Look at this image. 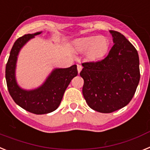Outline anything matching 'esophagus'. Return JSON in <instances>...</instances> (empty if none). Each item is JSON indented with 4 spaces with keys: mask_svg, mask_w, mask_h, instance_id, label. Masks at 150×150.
<instances>
[{
    "mask_svg": "<svg viewBox=\"0 0 150 150\" xmlns=\"http://www.w3.org/2000/svg\"><path fill=\"white\" fill-rule=\"evenodd\" d=\"M77 69H78V71H79V73L81 71L82 69V66L81 65H77Z\"/></svg>",
    "mask_w": 150,
    "mask_h": 150,
    "instance_id": "esophagus-1",
    "label": "esophagus"
}]
</instances>
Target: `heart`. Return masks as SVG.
I'll return each instance as SVG.
<instances>
[{
	"instance_id": "heart-1",
	"label": "heart",
	"mask_w": 150,
	"mask_h": 150,
	"mask_svg": "<svg viewBox=\"0 0 150 150\" xmlns=\"http://www.w3.org/2000/svg\"><path fill=\"white\" fill-rule=\"evenodd\" d=\"M109 41L104 36H90L81 38L75 43V48L79 52L88 51V57L91 59H98L108 51Z\"/></svg>"
}]
</instances>
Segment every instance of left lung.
<instances>
[{
    "mask_svg": "<svg viewBox=\"0 0 150 150\" xmlns=\"http://www.w3.org/2000/svg\"><path fill=\"white\" fill-rule=\"evenodd\" d=\"M114 45L107 57L97 62H83L82 93L92 109L110 113L123 108L133 98L140 81L139 56L120 32L110 30Z\"/></svg>",
    "mask_w": 150,
    "mask_h": 150,
    "instance_id": "1",
    "label": "left lung"
}]
</instances>
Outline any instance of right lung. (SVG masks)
<instances>
[{"instance_id": "right-lung-1", "label": "right lung", "mask_w": 150, "mask_h": 150, "mask_svg": "<svg viewBox=\"0 0 150 150\" xmlns=\"http://www.w3.org/2000/svg\"><path fill=\"white\" fill-rule=\"evenodd\" d=\"M39 34L41 32L25 35L15 41L6 62L5 76L9 93L14 102L29 112L42 115L51 112L58 108L70 81L78 75V70L76 65L67 69H57L38 89L29 91L21 89L15 79L17 55L28 40Z\"/></svg>"}]
</instances>
